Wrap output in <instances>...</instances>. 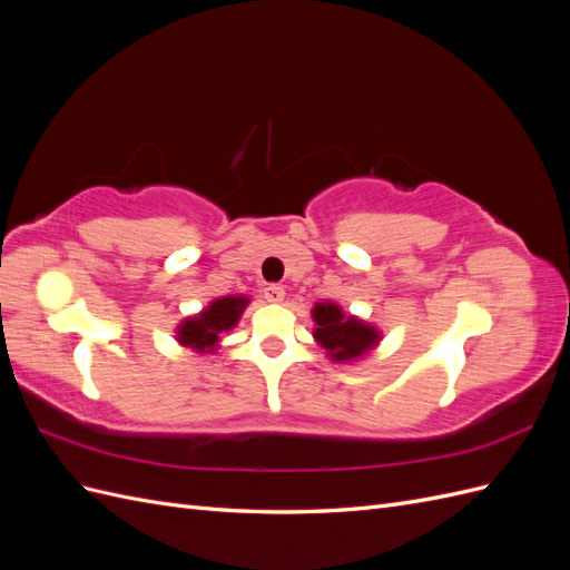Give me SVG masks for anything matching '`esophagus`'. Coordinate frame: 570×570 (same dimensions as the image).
<instances>
[{
    "label": "esophagus",
    "instance_id": "esophagus-1",
    "mask_svg": "<svg viewBox=\"0 0 570 570\" xmlns=\"http://www.w3.org/2000/svg\"><path fill=\"white\" fill-rule=\"evenodd\" d=\"M264 297L271 304H281L285 299V289H283V285H268V287H264Z\"/></svg>",
    "mask_w": 570,
    "mask_h": 570
}]
</instances>
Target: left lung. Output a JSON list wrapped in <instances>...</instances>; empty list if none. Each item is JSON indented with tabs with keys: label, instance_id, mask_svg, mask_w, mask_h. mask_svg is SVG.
Segmentation results:
<instances>
[{
	"label": "left lung",
	"instance_id": "1",
	"mask_svg": "<svg viewBox=\"0 0 570 570\" xmlns=\"http://www.w3.org/2000/svg\"><path fill=\"white\" fill-rule=\"evenodd\" d=\"M312 318L316 323L314 340L337 364H354L366 358L383 340L381 327L342 312V306L335 302H316Z\"/></svg>",
	"mask_w": 570,
	"mask_h": 570
}]
</instances>
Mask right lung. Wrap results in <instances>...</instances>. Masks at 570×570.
<instances>
[{
	"instance_id": "1",
	"label": "right lung",
	"mask_w": 570,
	"mask_h": 570,
	"mask_svg": "<svg viewBox=\"0 0 570 570\" xmlns=\"http://www.w3.org/2000/svg\"><path fill=\"white\" fill-rule=\"evenodd\" d=\"M249 306L247 295H226L209 302L199 314L187 316L176 325V340L180 347L197 354H214L220 347V340L243 318Z\"/></svg>"
}]
</instances>
